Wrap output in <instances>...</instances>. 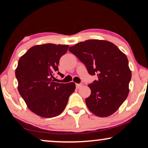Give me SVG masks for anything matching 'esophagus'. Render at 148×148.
Segmentation results:
<instances>
[{
	"instance_id": "1",
	"label": "esophagus",
	"mask_w": 148,
	"mask_h": 148,
	"mask_svg": "<svg viewBox=\"0 0 148 148\" xmlns=\"http://www.w3.org/2000/svg\"><path fill=\"white\" fill-rule=\"evenodd\" d=\"M83 86L82 84H76V88H77V89H79V88H80L81 87H82Z\"/></svg>"
}]
</instances>
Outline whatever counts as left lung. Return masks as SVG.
<instances>
[{
	"instance_id": "1",
	"label": "left lung",
	"mask_w": 148,
	"mask_h": 148,
	"mask_svg": "<svg viewBox=\"0 0 148 148\" xmlns=\"http://www.w3.org/2000/svg\"><path fill=\"white\" fill-rule=\"evenodd\" d=\"M86 65L89 74L98 79L88 85L90 96L86 99L89 110L106 117L118 110L128 96L131 71L127 56L112 42L88 40L69 48Z\"/></svg>"
}]
</instances>
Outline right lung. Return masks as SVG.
Masks as SVG:
<instances>
[{"mask_svg":"<svg viewBox=\"0 0 148 148\" xmlns=\"http://www.w3.org/2000/svg\"><path fill=\"white\" fill-rule=\"evenodd\" d=\"M69 45L44 44L30 48L20 57L15 76L18 91L34 114L52 118L64 110L70 95L75 90L73 82H54L59 60L67 52Z\"/></svg>","mask_w":148,"mask_h":148,"instance_id":"obj_1","label":"right lung"}]
</instances>
